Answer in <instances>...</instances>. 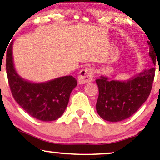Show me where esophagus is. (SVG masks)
<instances>
[{
  "instance_id": "34e87169",
  "label": "esophagus",
  "mask_w": 160,
  "mask_h": 160,
  "mask_svg": "<svg viewBox=\"0 0 160 160\" xmlns=\"http://www.w3.org/2000/svg\"><path fill=\"white\" fill-rule=\"evenodd\" d=\"M94 71L92 68L82 69L78 75V81L80 84H85L92 80Z\"/></svg>"
}]
</instances>
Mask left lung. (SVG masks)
I'll return each mask as SVG.
<instances>
[{"label":"left lung","mask_w":160,"mask_h":160,"mask_svg":"<svg viewBox=\"0 0 160 160\" xmlns=\"http://www.w3.org/2000/svg\"><path fill=\"white\" fill-rule=\"evenodd\" d=\"M150 47L149 56L156 65L157 54ZM154 76L153 67L125 81L109 80L103 76L95 80L99 91L96 103L98 115L110 122H119L131 117L149 97Z\"/></svg>","instance_id":"left-lung-1"}]
</instances>
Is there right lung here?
<instances>
[{
	"instance_id": "add662e5",
	"label": "right lung",
	"mask_w": 160,
	"mask_h": 160,
	"mask_svg": "<svg viewBox=\"0 0 160 160\" xmlns=\"http://www.w3.org/2000/svg\"><path fill=\"white\" fill-rule=\"evenodd\" d=\"M12 42L7 52L6 70L12 96L23 110L41 121L56 120L65 112L73 89L78 85L72 76L35 83L24 80L16 71L12 60Z\"/></svg>"
}]
</instances>
